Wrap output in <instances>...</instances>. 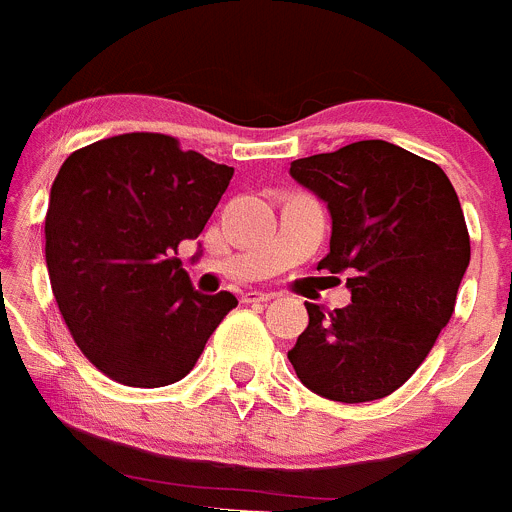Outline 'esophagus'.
<instances>
[{
	"mask_svg": "<svg viewBox=\"0 0 512 512\" xmlns=\"http://www.w3.org/2000/svg\"><path fill=\"white\" fill-rule=\"evenodd\" d=\"M271 297L274 295H269V292H256V289H251V292L243 295V302H269Z\"/></svg>",
	"mask_w": 512,
	"mask_h": 512,
	"instance_id": "obj_1",
	"label": "esophagus"
}]
</instances>
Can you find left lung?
<instances>
[{
	"label": "left lung",
	"mask_w": 512,
	"mask_h": 512,
	"mask_svg": "<svg viewBox=\"0 0 512 512\" xmlns=\"http://www.w3.org/2000/svg\"><path fill=\"white\" fill-rule=\"evenodd\" d=\"M289 174L328 207L330 251L318 269L348 271L351 305L305 302L310 323L287 359L325 400L392 395L454 312L469 266L459 197L441 166L387 140L297 158Z\"/></svg>",
	"instance_id": "obj_1"
}]
</instances>
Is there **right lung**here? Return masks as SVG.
I'll list each match as a JSON object with an SVG mask.
<instances>
[{
	"mask_svg": "<svg viewBox=\"0 0 512 512\" xmlns=\"http://www.w3.org/2000/svg\"><path fill=\"white\" fill-rule=\"evenodd\" d=\"M230 176L161 133L104 138L63 161L45 215L48 277L76 346L115 382L187 377L238 305L230 292H197L176 259L179 243L200 238Z\"/></svg>",
	"mask_w": 512,
	"mask_h": 512,
	"instance_id": "right-lung-1",
	"label": "right lung"
}]
</instances>
